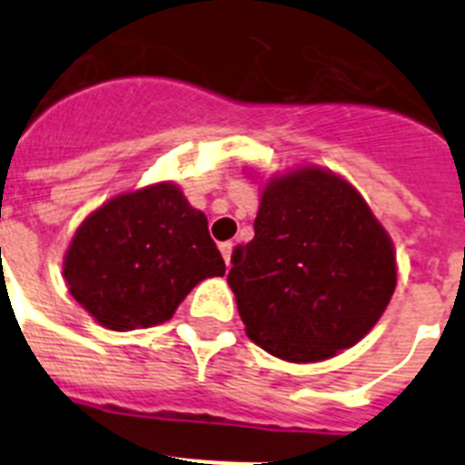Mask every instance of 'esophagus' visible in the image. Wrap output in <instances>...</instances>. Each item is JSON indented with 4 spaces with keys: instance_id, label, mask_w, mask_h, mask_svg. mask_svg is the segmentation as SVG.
<instances>
[{
    "instance_id": "1",
    "label": "esophagus",
    "mask_w": 465,
    "mask_h": 465,
    "mask_svg": "<svg viewBox=\"0 0 465 465\" xmlns=\"http://www.w3.org/2000/svg\"><path fill=\"white\" fill-rule=\"evenodd\" d=\"M232 242H223V244H221V253H223V261H225V265H228L230 268V258H232Z\"/></svg>"
}]
</instances>
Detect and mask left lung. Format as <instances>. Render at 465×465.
I'll return each instance as SVG.
<instances>
[{
  "label": "left lung",
  "instance_id": "left-lung-1",
  "mask_svg": "<svg viewBox=\"0 0 465 465\" xmlns=\"http://www.w3.org/2000/svg\"><path fill=\"white\" fill-rule=\"evenodd\" d=\"M253 240L228 283L246 335L272 356L314 363L354 347L396 291L391 237L342 176L307 165L262 188Z\"/></svg>",
  "mask_w": 465,
  "mask_h": 465
}]
</instances>
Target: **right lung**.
Segmentation results:
<instances>
[{"mask_svg":"<svg viewBox=\"0 0 465 465\" xmlns=\"http://www.w3.org/2000/svg\"><path fill=\"white\" fill-rule=\"evenodd\" d=\"M63 274L94 322L123 332L172 319L203 279L223 277L225 262L207 216L163 182L94 209L64 253Z\"/></svg>","mask_w":465,"mask_h":465,"instance_id":"add662e5","label":"right lung"}]
</instances>
